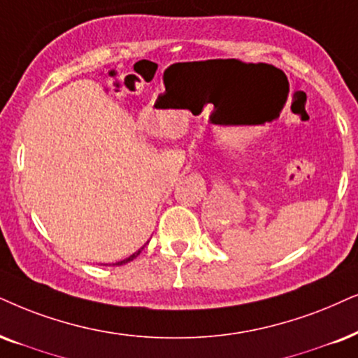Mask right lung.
Masks as SVG:
<instances>
[{"mask_svg":"<svg viewBox=\"0 0 358 358\" xmlns=\"http://www.w3.org/2000/svg\"><path fill=\"white\" fill-rule=\"evenodd\" d=\"M147 243H148V241H147ZM147 243H145V244H143V246H142V248H140V250H138V251H135V252H134V255H130L129 257H125V259H122V261H119V262H115V266H122V264H127V262L134 261V259H135V257H137V256L140 255V252H142V250H143V248H145V246H147Z\"/></svg>","mask_w":358,"mask_h":358,"instance_id":"obj_1","label":"right lung"}]
</instances>
